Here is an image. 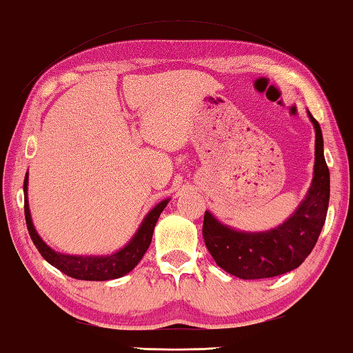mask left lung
Returning <instances> with one entry per match:
<instances>
[{"instance_id": "8db88e82", "label": "left lung", "mask_w": 353, "mask_h": 353, "mask_svg": "<svg viewBox=\"0 0 353 353\" xmlns=\"http://www.w3.org/2000/svg\"><path fill=\"white\" fill-rule=\"evenodd\" d=\"M308 117L316 131L313 181L285 222L265 231H241L205 212V244L225 272L242 280L270 279L297 269L316 245L327 217L330 172L323 158L321 126L310 111Z\"/></svg>"}]
</instances>
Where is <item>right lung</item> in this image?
<instances>
[{
  "label": "right lung",
  "mask_w": 353,
  "mask_h": 353,
  "mask_svg": "<svg viewBox=\"0 0 353 353\" xmlns=\"http://www.w3.org/2000/svg\"><path fill=\"white\" fill-rule=\"evenodd\" d=\"M23 192H25L26 227L40 255L45 258V261H48L56 269H59L62 274L72 276V279L88 281L114 280L131 272L137 263L141 261L142 256L145 255L150 244H152L154 225L170 200L165 199L153 206L148 211V214L143 217L141 225H139L134 236L122 248H119L117 252L108 253V255H70V253H61L51 248L40 238L36 227H34L30 201H28V172L25 175V183H23Z\"/></svg>",
  "instance_id": "add662e5"
}]
</instances>
